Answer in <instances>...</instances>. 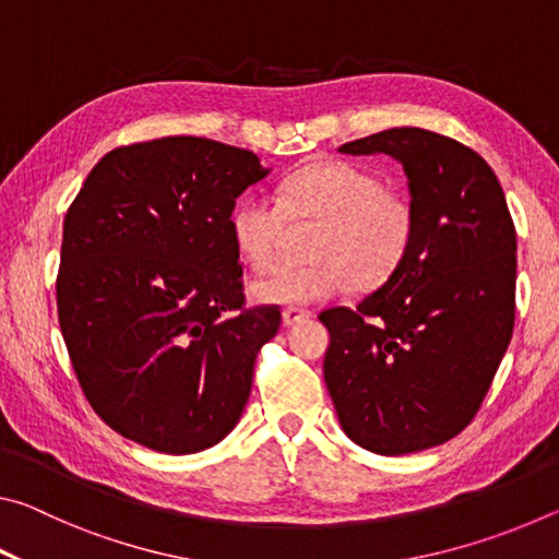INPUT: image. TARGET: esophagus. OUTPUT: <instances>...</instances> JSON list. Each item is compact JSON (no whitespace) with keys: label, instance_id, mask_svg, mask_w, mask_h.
Instances as JSON below:
<instances>
[{"label":"esophagus","instance_id":"obj_1","mask_svg":"<svg viewBox=\"0 0 559 559\" xmlns=\"http://www.w3.org/2000/svg\"><path fill=\"white\" fill-rule=\"evenodd\" d=\"M308 318H310V313H308V310H302V308H286V310H283V325H288V328L298 325Z\"/></svg>","mask_w":559,"mask_h":559}]
</instances>
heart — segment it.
Returning a JSON list of instances; mask_svg holds the SVG:
<instances>
[{"mask_svg": "<svg viewBox=\"0 0 559 559\" xmlns=\"http://www.w3.org/2000/svg\"><path fill=\"white\" fill-rule=\"evenodd\" d=\"M290 224H318L306 266H281L253 281L251 296L269 306L306 308L349 286L377 288L409 253L416 212L409 197L386 189L370 169L323 159L298 169L278 187V200L251 194L236 204L231 236L253 271H269L281 257Z\"/></svg>", "mask_w": 559, "mask_h": 559, "instance_id": "1", "label": "heart"}]
</instances>
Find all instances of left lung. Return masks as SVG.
Listing matches in <instances>:
<instances>
[{"mask_svg":"<svg viewBox=\"0 0 559 559\" xmlns=\"http://www.w3.org/2000/svg\"><path fill=\"white\" fill-rule=\"evenodd\" d=\"M390 155L409 179L416 234L394 276L355 310L320 313L323 374L357 447L402 456L456 437L476 416L515 323V226L503 187L471 147L392 128L340 147Z\"/></svg>","mask_w":559,"mask_h":559,"instance_id":"obj_1","label":"left lung"}]
</instances>
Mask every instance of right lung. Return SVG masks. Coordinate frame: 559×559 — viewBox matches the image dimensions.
I'll list each match as a JSON object with an SVG mask.
<instances>
[{
    "label": "right lung",
    "mask_w": 559,
    "mask_h": 559,
    "mask_svg": "<svg viewBox=\"0 0 559 559\" xmlns=\"http://www.w3.org/2000/svg\"><path fill=\"white\" fill-rule=\"evenodd\" d=\"M269 173L251 150L159 138L103 155L66 212L61 335L120 437L197 453L239 421L281 310L246 308L231 212Z\"/></svg>",
    "instance_id": "add662e5"
}]
</instances>
